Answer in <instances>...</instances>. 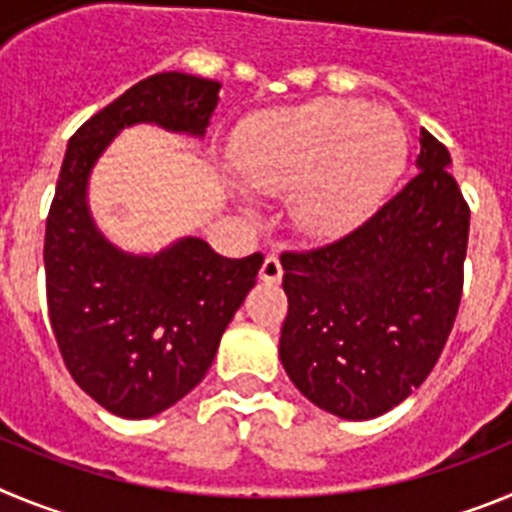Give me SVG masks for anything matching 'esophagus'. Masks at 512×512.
<instances>
[{"label":"esophagus","instance_id":"1","mask_svg":"<svg viewBox=\"0 0 512 512\" xmlns=\"http://www.w3.org/2000/svg\"><path fill=\"white\" fill-rule=\"evenodd\" d=\"M284 277V269H282V261L277 256H266L264 264L259 269V279L266 284H279Z\"/></svg>","mask_w":512,"mask_h":512}]
</instances>
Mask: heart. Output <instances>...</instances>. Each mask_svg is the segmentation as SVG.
Masks as SVG:
<instances>
[{
	"label": "heart",
	"mask_w": 512,
	"mask_h": 512,
	"mask_svg": "<svg viewBox=\"0 0 512 512\" xmlns=\"http://www.w3.org/2000/svg\"><path fill=\"white\" fill-rule=\"evenodd\" d=\"M241 182L289 194L295 228L333 241L377 207L405 158L400 122L351 99H312L253 117L233 148Z\"/></svg>",
	"instance_id": "1"
}]
</instances>
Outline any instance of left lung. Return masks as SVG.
<instances>
[{
    "label": "left lung",
    "mask_w": 512,
    "mask_h": 512,
    "mask_svg": "<svg viewBox=\"0 0 512 512\" xmlns=\"http://www.w3.org/2000/svg\"><path fill=\"white\" fill-rule=\"evenodd\" d=\"M415 164L364 225L282 256L279 359L297 390L338 418H377L418 390L459 312L469 205L449 151L423 128Z\"/></svg>",
    "instance_id": "left-lung-1"
}]
</instances>
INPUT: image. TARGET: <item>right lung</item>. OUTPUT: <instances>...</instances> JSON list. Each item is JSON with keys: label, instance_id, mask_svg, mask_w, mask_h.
Returning <instances> with one entry per match:
<instances>
[{"label": "right lung", "instance_id": "1", "mask_svg": "<svg viewBox=\"0 0 512 512\" xmlns=\"http://www.w3.org/2000/svg\"><path fill=\"white\" fill-rule=\"evenodd\" d=\"M220 81L164 71L89 117L69 140L45 220V295L66 369L104 410L140 420L171 408L210 369L264 256L225 259L202 238L153 256L112 246L87 205L89 174L122 128L156 122L202 138Z\"/></svg>", "mask_w": 512, "mask_h": 512}]
</instances>
